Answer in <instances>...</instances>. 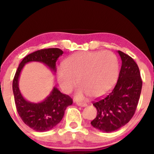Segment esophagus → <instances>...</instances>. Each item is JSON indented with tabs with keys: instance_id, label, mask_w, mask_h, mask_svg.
Segmentation results:
<instances>
[{
	"instance_id": "esophagus-1",
	"label": "esophagus",
	"mask_w": 154,
	"mask_h": 154,
	"mask_svg": "<svg viewBox=\"0 0 154 154\" xmlns=\"http://www.w3.org/2000/svg\"><path fill=\"white\" fill-rule=\"evenodd\" d=\"M77 105L81 107H85L88 106V104H85V103H77Z\"/></svg>"
}]
</instances>
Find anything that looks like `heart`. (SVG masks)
<instances>
[{"mask_svg": "<svg viewBox=\"0 0 154 154\" xmlns=\"http://www.w3.org/2000/svg\"><path fill=\"white\" fill-rule=\"evenodd\" d=\"M119 75V61L110 51L81 52L69 57L57 71L62 91L69 94L79 83L77 100L104 96L112 89Z\"/></svg>", "mask_w": 154, "mask_h": 154, "instance_id": "1", "label": "heart"}]
</instances>
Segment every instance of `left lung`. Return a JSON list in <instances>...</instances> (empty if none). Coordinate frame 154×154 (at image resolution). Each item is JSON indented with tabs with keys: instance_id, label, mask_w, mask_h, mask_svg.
<instances>
[{
	"instance_id": "obj_1",
	"label": "left lung",
	"mask_w": 154,
	"mask_h": 154,
	"mask_svg": "<svg viewBox=\"0 0 154 154\" xmlns=\"http://www.w3.org/2000/svg\"><path fill=\"white\" fill-rule=\"evenodd\" d=\"M118 53L122 65L116 85L106 97L93 103L97 114L90 123L104 132L117 130L130 121L135 112L142 87L136 62L120 50Z\"/></svg>"
}]
</instances>
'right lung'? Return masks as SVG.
Returning a JSON list of instances; mask_svg holds the SVG:
<instances>
[{
	"mask_svg": "<svg viewBox=\"0 0 154 154\" xmlns=\"http://www.w3.org/2000/svg\"><path fill=\"white\" fill-rule=\"evenodd\" d=\"M62 54L63 51L59 48H48L32 52L23 59L14 75L12 90L17 113L26 125L37 132L48 131L55 127L62 121L66 107L72 104L73 100L54 87L42 102H29L23 97L19 88L20 73L25 64L32 62L43 63L54 73L57 71L56 62Z\"/></svg>",
	"mask_w": 154,
	"mask_h": 154,
	"instance_id": "obj_1",
	"label": "right lung"
}]
</instances>
